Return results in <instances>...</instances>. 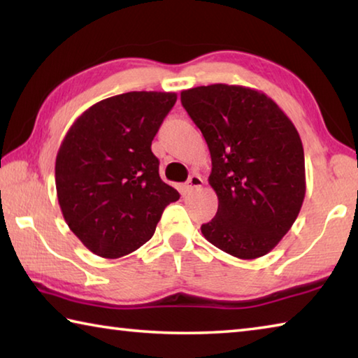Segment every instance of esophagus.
<instances>
[{"mask_svg": "<svg viewBox=\"0 0 358 358\" xmlns=\"http://www.w3.org/2000/svg\"><path fill=\"white\" fill-rule=\"evenodd\" d=\"M202 185H203V180L199 177V175L194 173V175H191L189 178H187L185 189H186V192H192V191H196V189H201Z\"/></svg>", "mask_w": 358, "mask_h": 358, "instance_id": "1", "label": "esophagus"}]
</instances>
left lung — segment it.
<instances>
[{
	"label": "left lung",
	"instance_id": "left-lung-1",
	"mask_svg": "<svg viewBox=\"0 0 358 358\" xmlns=\"http://www.w3.org/2000/svg\"><path fill=\"white\" fill-rule=\"evenodd\" d=\"M181 104L211 155L216 216L202 224L211 245L238 259L265 256L292 227L305 199V153L275 101L240 85L181 92Z\"/></svg>",
	"mask_w": 358,
	"mask_h": 358
}]
</instances>
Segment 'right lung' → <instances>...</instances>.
Instances as JSON below:
<instances>
[{"mask_svg":"<svg viewBox=\"0 0 358 358\" xmlns=\"http://www.w3.org/2000/svg\"><path fill=\"white\" fill-rule=\"evenodd\" d=\"M177 102L175 93L131 92L85 110L57 155L64 221L90 251L117 259L153 237L177 189L161 180L151 142Z\"/></svg>","mask_w":358,"mask_h":358,"instance_id":"obj_1","label":"right lung"}]
</instances>
